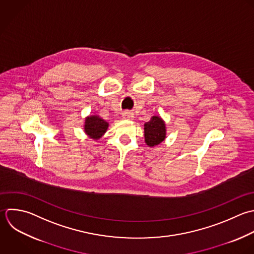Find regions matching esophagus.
Returning <instances> with one entry per match:
<instances>
[{"mask_svg":"<svg viewBox=\"0 0 254 254\" xmlns=\"http://www.w3.org/2000/svg\"><path fill=\"white\" fill-rule=\"evenodd\" d=\"M123 118H124L125 120H133L134 116H133V114L130 113V112H124V113H123Z\"/></svg>","mask_w":254,"mask_h":254,"instance_id":"34e87169","label":"esophagus"}]
</instances>
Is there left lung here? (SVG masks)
Masks as SVG:
<instances>
[{
    "instance_id": "8db88e82",
    "label": "left lung",
    "mask_w": 254,
    "mask_h": 254,
    "mask_svg": "<svg viewBox=\"0 0 254 254\" xmlns=\"http://www.w3.org/2000/svg\"><path fill=\"white\" fill-rule=\"evenodd\" d=\"M166 137V127L164 121L157 116H153L149 122L144 124L145 143L153 147L161 143Z\"/></svg>"
}]
</instances>
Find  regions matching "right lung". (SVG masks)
<instances>
[{
	"label": "right lung",
	"mask_w": 254,
	"mask_h": 254,
	"mask_svg": "<svg viewBox=\"0 0 254 254\" xmlns=\"http://www.w3.org/2000/svg\"><path fill=\"white\" fill-rule=\"evenodd\" d=\"M109 124L99 116H89L85 119L84 130L93 139L101 138L107 131Z\"/></svg>",
	"instance_id": "1"
}]
</instances>
